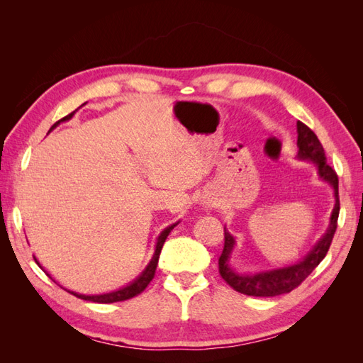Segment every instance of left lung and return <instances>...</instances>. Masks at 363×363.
<instances>
[{
	"label": "left lung",
	"instance_id": "1",
	"mask_svg": "<svg viewBox=\"0 0 363 363\" xmlns=\"http://www.w3.org/2000/svg\"><path fill=\"white\" fill-rule=\"evenodd\" d=\"M296 147H298V157L300 160L312 162L320 179L332 186L335 195V207L330 215V221L325 233L321 239L313 245V248L300 260L289 267L259 271L255 274L238 272L232 265H230V257L236 245V239L233 235L224 227V250L219 257V274L227 281L228 286H232L235 291L251 295V296H277L281 294H288L295 289L301 281H304L311 276V272L320 265L321 260L325 257L328 248H330L332 239L335 236L337 227V216H339V192H337V175L333 171L330 164L327 163L325 152L318 140L313 131L304 125L303 123H296Z\"/></svg>",
	"mask_w": 363,
	"mask_h": 363
}]
</instances>
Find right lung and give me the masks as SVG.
Here are the masks:
<instances>
[{"mask_svg":"<svg viewBox=\"0 0 363 363\" xmlns=\"http://www.w3.org/2000/svg\"><path fill=\"white\" fill-rule=\"evenodd\" d=\"M84 104H86V103H84ZM75 112H77V111H75ZM75 112H72V113H69V115L65 116L63 119L57 121V123L54 124V125L50 128V131L56 128L60 123H65V121H69V119L74 116V113H75ZM50 131H48V133H50ZM179 223H180V221L174 223V224L168 225L167 228H163V230H162V233H160V235H159V238H157L155 255H152V257H151L150 263H148V265L145 267V269L142 271L133 281H130V283L127 284V286H124V288H119V289L112 291V292L96 294V295H84V294H79V292H74V291H68V292H71L72 295H75L77 298H82V300H86V301H94V303H103V304L116 303V301H124V300H128V298H133V296H136L138 294H140L142 291H144V289L148 286V283L152 280V277H155V272H156V268H157V262H159V256H160L162 247H163V244H164V240H167L168 235L171 233V230H172L175 225H177ZM33 257H35V256H33ZM35 260H36L38 265L42 268V265H40V263L38 262V259H36V257H35ZM42 269H43V268H42ZM43 271H45V269H43ZM45 274H47V276H48L50 279H52L47 271H45ZM54 281H56V280H54Z\"/></svg>","mask_w":363,"mask_h":363,"instance_id":"right-lung-1","label":"right lung"}]
</instances>
